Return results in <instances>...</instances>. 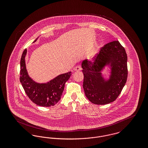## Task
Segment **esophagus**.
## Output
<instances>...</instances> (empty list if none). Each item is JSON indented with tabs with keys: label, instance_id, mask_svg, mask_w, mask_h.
Wrapping results in <instances>:
<instances>
[{
	"label": "esophagus",
	"instance_id": "obj_1",
	"mask_svg": "<svg viewBox=\"0 0 148 148\" xmlns=\"http://www.w3.org/2000/svg\"><path fill=\"white\" fill-rule=\"evenodd\" d=\"M74 69L75 71H80L82 70V68H81V66L80 65H77V66H76L74 68Z\"/></svg>",
	"mask_w": 148,
	"mask_h": 148
}]
</instances>
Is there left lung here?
Here are the masks:
<instances>
[{
    "label": "left lung",
    "instance_id": "8db88e82",
    "mask_svg": "<svg viewBox=\"0 0 148 148\" xmlns=\"http://www.w3.org/2000/svg\"><path fill=\"white\" fill-rule=\"evenodd\" d=\"M92 62L84 60L82 66L84 74L83 88L86 98L92 103L104 105L115 101L127 82V54L118 40L106 44ZM106 64L111 74L106 81L101 73Z\"/></svg>",
    "mask_w": 148,
    "mask_h": 148
}]
</instances>
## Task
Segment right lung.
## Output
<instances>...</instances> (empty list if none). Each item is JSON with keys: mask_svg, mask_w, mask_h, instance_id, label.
<instances>
[{"mask_svg": "<svg viewBox=\"0 0 148 148\" xmlns=\"http://www.w3.org/2000/svg\"><path fill=\"white\" fill-rule=\"evenodd\" d=\"M36 39L33 42H36ZM24 50L21 59L20 82L26 94L34 103L44 107L54 106L60 100L65 83L71 77V71L60 74L47 83H38L29 77L26 69Z\"/></svg>", "mask_w": 148, "mask_h": 148, "instance_id": "obj_1", "label": "right lung"}]
</instances>
